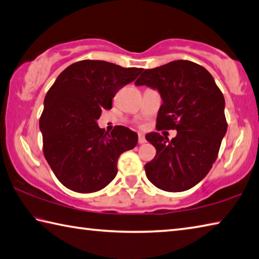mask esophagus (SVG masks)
I'll return each mask as SVG.
<instances>
[{
  "label": "esophagus",
  "instance_id": "obj_1",
  "mask_svg": "<svg viewBox=\"0 0 259 259\" xmlns=\"http://www.w3.org/2000/svg\"><path fill=\"white\" fill-rule=\"evenodd\" d=\"M138 143L139 144H145L146 143V138H145V136L143 134L138 135Z\"/></svg>",
  "mask_w": 259,
  "mask_h": 259
}]
</instances>
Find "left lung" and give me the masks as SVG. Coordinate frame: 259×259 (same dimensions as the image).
Listing matches in <instances>:
<instances>
[{
  "label": "left lung",
  "instance_id": "left-lung-1",
  "mask_svg": "<svg viewBox=\"0 0 259 259\" xmlns=\"http://www.w3.org/2000/svg\"><path fill=\"white\" fill-rule=\"evenodd\" d=\"M135 84L156 89L163 101L158 129L177 130L171 140L158 133L146 135L156 148L145 165L146 176L158 189H190L209 172L227 134L222 92L207 70L187 60L145 70Z\"/></svg>",
  "mask_w": 259,
  "mask_h": 259
}]
</instances>
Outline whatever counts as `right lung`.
Returning <instances> with one entry per match:
<instances>
[{
    "label": "right lung",
    "instance_id": "1",
    "mask_svg": "<svg viewBox=\"0 0 259 259\" xmlns=\"http://www.w3.org/2000/svg\"><path fill=\"white\" fill-rule=\"evenodd\" d=\"M143 69L83 60L63 70L44 100L39 120L43 150L58 180L81 194L103 189L117 172V158L135 148L138 135L125 126L111 134L97 124L102 110Z\"/></svg>",
    "mask_w": 259,
    "mask_h": 259
}]
</instances>
